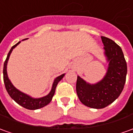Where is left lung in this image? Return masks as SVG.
Masks as SVG:
<instances>
[{
    "instance_id": "left-lung-1",
    "label": "left lung",
    "mask_w": 133,
    "mask_h": 133,
    "mask_svg": "<svg viewBox=\"0 0 133 133\" xmlns=\"http://www.w3.org/2000/svg\"><path fill=\"white\" fill-rule=\"evenodd\" d=\"M105 54L109 62L107 74L95 84H89L79 76L76 81V92L86 106L103 108L120 95L126 82L127 67L123 51L118 44L108 38L101 36Z\"/></svg>"
}]
</instances>
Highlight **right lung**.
<instances>
[{
    "label": "right lung",
    "instance_id": "1",
    "mask_svg": "<svg viewBox=\"0 0 133 133\" xmlns=\"http://www.w3.org/2000/svg\"><path fill=\"white\" fill-rule=\"evenodd\" d=\"M19 43H20V41L18 42L17 44H15L14 46H13L11 47V49H10L9 52V54L7 55L6 60L4 62L3 71V82H4V84H5V87H6V91L8 92L10 97H11L14 101H15L16 103H17L19 105H20L21 106L24 107V108H27V109H30V110H36V109L43 108L44 106L46 105L51 102L52 97L55 95L56 87L57 85L58 82L63 78L65 74H62L59 76H58L57 78H55V82H54L53 85H52L51 92L48 95L45 96V97H41V98H32V97H30V96L25 95L24 93L21 92L20 91H19L18 89H17L14 87L13 84H11V82H10V80L8 78L7 71H6V65H7V63H8V60H9V58L10 54L11 53L14 48L16 47Z\"/></svg>",
    "mask_w": 133,
    "mask_h": 133
}]
</instances>
